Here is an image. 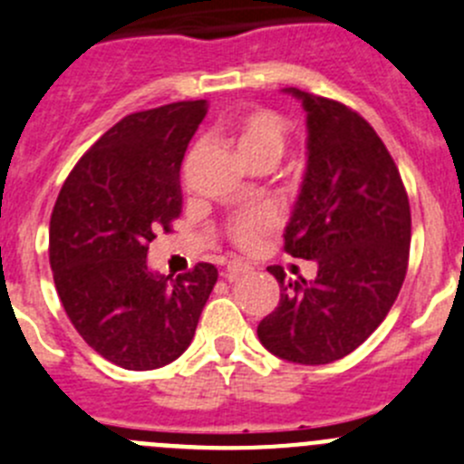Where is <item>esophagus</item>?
<instances>
[{
  "mask_svg": "<svg viewBox=\"0 0 464 464\" xmlns=\"http://www.w3.org/2000/svg\"><path fill=\"white\" fill-rule=\"evenodd\" d=\"M249 269H251L249 263H242V260H228L227 272H224V278H227V281H236L237 276L246 274Z\"/></svg>",
  "mask_w": 464,
  "mask_h": 464,
  "instance_id": "esophagus-1",
  "label": "esophagus"
}]
</instances>
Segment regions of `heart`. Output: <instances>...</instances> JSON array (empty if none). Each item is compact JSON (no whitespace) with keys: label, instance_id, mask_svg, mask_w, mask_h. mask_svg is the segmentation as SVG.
I'll return each mask as SVG.
<instances>
[{"label":"heart","instance_id":"1","mask_svg":"<svg viewBox=\"0 0 464 464\" xmlns=\"http://www.w3.org/2000/svg\"><path fill=\"white\" fill-rule=\"evenodd\" d=\"M231 133L246 163H254L260 159H272L278 163V159L285 151V122L278 118L276 112L265 111V108L237 115L231 122ZM276 222L278 218L272 208L242 213L228 224V237L242 249H251V246L258 245L260 236L269 231Z\"/></svg>","mask_w":464,"mask_h":464}]
</instances>
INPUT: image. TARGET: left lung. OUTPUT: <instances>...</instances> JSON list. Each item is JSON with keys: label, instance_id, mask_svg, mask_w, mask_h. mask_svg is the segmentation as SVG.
Wrapping results in <instances>:
<instances>
[{"label": "left lung", "instance_id": "obj_1", "mask_svg": "<svg viewBox=\"0 0 464 464\" xmlns=\"http://www.w3.org/2000/svg\"><path fill=\"white\" fill-rule=\"evenodd\" d=\"M305 111L308 163L285 251L314 260V281H285L258 324L260 344L299 365L340 361L379 328L397 301L411 251V204L401 174L370 122L349 106L285 88Z\"/></svg>", "mask_w": 464, "mask_h": 464}]
</instances>
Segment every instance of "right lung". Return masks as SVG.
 Masks as SVG:
<instances>
[{"mask_svg": "<svg viewBox=\"0 0 464 464\" xmlns=\"http://www.w3.org/2000/svg\"><path fill=\"white\" fill-rule=\"evenodd\" d=\"M206 111L197 99L127 115L81 156L53 206L49 265L63 308L124 370L177 361L218 283L210 263L177 278L147 267L150 242L181 215L179 172Z\"/></svg>", "mask_w": 464, "mask_h": 464, "instance_id": "obj_1", "label": "right lung"}]
</instances>
